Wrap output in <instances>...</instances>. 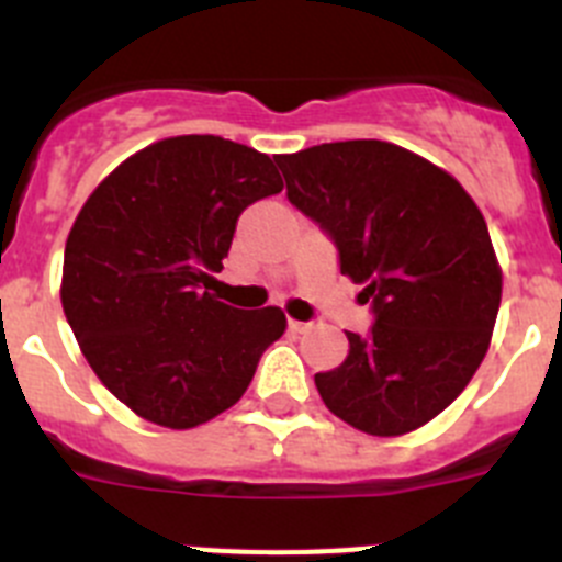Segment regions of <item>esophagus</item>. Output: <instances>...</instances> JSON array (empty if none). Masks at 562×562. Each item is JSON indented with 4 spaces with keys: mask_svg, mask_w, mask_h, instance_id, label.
<instances>
[{
    "mask_svg": "<svg viewBox=\"0 0 562 562\" xmlns=\"http://www.w3.org/2000/svg\"><path fill=\"white\" fill-rule=\"evenodd\" d=\"M286 326H290V331H295V335H297V331H304L310 324H304V321H292V317H290V321H286Z\"/></svg>",
    "mask_w": 562,
    "mask_h": 562,
    "instance_id": "obj_1",
    "label": "esophagus"
}]
</instances>
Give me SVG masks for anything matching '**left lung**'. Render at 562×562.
<instances>
[{
  "label": "left lung",
  "instance_id": "8db88e82",
  "mask_svg": "<svg viewBox=\"0 0 562 562\" xmlns=\"http://www.w3.org/2000/svg\"><path fill=\"white\" fill-rule=\"evenodd\" d=\"M286 196L329 233L340 272L362 284L374 326L346 331L349 357L315 374L326 408L371 436L439 416L473 380L501 306V267L470 193L385 140L281 154Z\"/></svg>",
  "mask_w": 562,
  "mask_h": 562
}]
</instances>
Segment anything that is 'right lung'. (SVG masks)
<instances>
[{
	"instance_id": "1",
	"label": "right lung",
	"mask_w": 562,
	"mask_h": 562,
	"mask_svg": "<svg viewBox=\"0 0 562 562\" xmlns=\"http://www.w3.org/2000/svg\"><path fill=\"white\" fill-rule=\"evenodd\" d=\"M284 188L267 154L213 134L146 146L89 193L64 247L61 306L98 380L143 419L196 428L241 400L278 306L207 292L247 205Z\"/></svg>"
}]
</instances>
